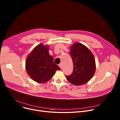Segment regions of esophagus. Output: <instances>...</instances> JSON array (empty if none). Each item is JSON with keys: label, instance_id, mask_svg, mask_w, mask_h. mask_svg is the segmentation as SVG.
I'll list each match as a JSON object with an SVG mask.
<instances>
[{"label": "esophagus", "instance_id": "esophagus-1", "mask_svg": "<svg viewBox=\"0 0 120 120\" xmlns=\"http://www.w3.org/2000/svg\"><path fill=\"white\" fill-rule=\"evenodd\" d=\"M62 65L61 64H60L59 65V68H62Z\"/></svg>", "mask_w": 120, "mask_h": 120}]
</instances>
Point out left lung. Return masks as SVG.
I'll return each mask as SVG.
<instances>
[{
  "label": "left lung",
  "instance_id": "1",
  "mask_svg": "<svg viewBox=\"0 0 120 120\" xmlns=\"http://www.w3.org/2000/svg\"><path fill=\"white\" fill-rule=\"evenodd\" d=\"M69 53L74 68L71 75L66 76L67 80L76 86L87 83L94 75L96 69L93 53L86 46L79 42L72 44Z\"/></svg>",
  "mask_w": 120,
  "mask_h": 120
}]
</instances>
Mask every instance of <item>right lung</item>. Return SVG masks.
Wrapping results in <instances>:
<instances>
[{"mask_svg":"<svg viewBox=\"0 0 120 120\" xmlns=\"http://www.w3.org/2000/svg\"><path fill=\"white\" fill-rule=\"evenodd\" d=\"M49 46L41 43L28 55L26 69L30 77L37 82L43 83L51 79L60 68L53 62L49 53Z\"/></svg>","mask_w":120,"mask_h":120,"instance_id":"right-lung-1","label":"right lung"}]
</instances>
